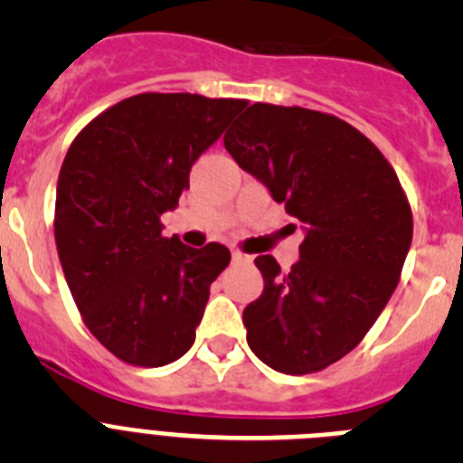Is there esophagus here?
<instances>
[{
    "label": "esophagus",
    "mask_w": 463,
    "mask_h": 463,
    "mask_svg": "<svg viewBox=\"0 0 463 463\" xmlns=\"http://www.w3.org/2000/svg\"><path fill=\"white\" fill-rule=\"evenodd\" d=\"M232 261H234V264H248V261H250V257L243 255L241 250H234L232 252Z\"/></svg>",
    "instance_id": "1"
}]
</instances>
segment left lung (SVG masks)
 <instances>
[{"label": "left lung", "instance_id": "left-lung-1", "mask_svg": "<svg viewBox=\"0 0 463 463\" xmlns=\"http://www.w3.org/2000/svg\"><path fill=\"white\" fill-rule=\"evenodd\" d=\"M224 148L306 232L292 271L255 260L264 292L243 310L248 345L280 373H317L362 343L399 285L412 241L406 192L369 138L320 110L257 101Z\"/></svg>", "mask_w": 463, "mask_h": 463}]
</instances>
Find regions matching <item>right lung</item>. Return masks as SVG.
<instances>
[{
    "label": "right lung",
    "mask_w": 463,
    "mask_h": 463,
    "mask_svg": "<svg viewBox=\"0 0 463 463\" xmlns=\"http://www.w3.org/2000/svg\"><path fill=\"white\" fill-rule=\"evenodd\" d=\"M245 99L143 92L83 127L57 178L55 243L85 326L125 364L155 369L194 343L211 282L227 269L220 243L162 236L196 157Z\"/></svg>",
    "instance_id": "1"
}]
</instances>
